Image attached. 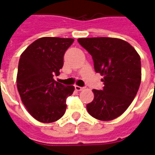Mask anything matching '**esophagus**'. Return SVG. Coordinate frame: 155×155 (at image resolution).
Returning <instances> with one entry per match:
<instances>
[{"instance_id":"1","label":"esophagus","mask_w":155,"mask_h":155,"mask_svg":"<svg viewBox=\"0 0 155 155\" xmlns=\"http://www.w3.org/2000/svg\"><path fill=\"white\" fill-rule=\"evenodd\" d=\"M74 89H75V91H81L84 90V87H81V86H79V85H75V86H74Z\"/></svg>"}]
</instances>
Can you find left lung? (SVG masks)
<instances>
[{
	"label": "left lung",
	"mask_w": 155,
	"mask_h": 155,
	"mask_svg": "<svg viewBox=\"0 0 155 155\" xmlns=\"http://www.w3.org/2000/svg\"><path fill=\"white\" fill-rule=\"evenodd\" d=\"M78 42L91 54L95 72L104 76V89L92 91L94 100L86 105L87 111L99 120H114L128 109L140 88V54L119 38H79Z\"/></svg>",
	"instance_id": "left-lung-1"
}]
</instances>
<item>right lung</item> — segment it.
Returning a JSON list of instances; mask_svg holds the SVG:
<instances>
[{"label": "right lung", "instance_id": "add662e5", "mask_svg": "<svg viewBox=\"0 0 155 155\" xmlns=\"http://www.w3.org/2000/svg\"><path fill=\"white\" fill-rule=\"evenodd\" d=\"M74 39L42 37L21 54L16 84L22 103L30 114L42 123H52L63 116L66 98L73 94V85L54 80L64 64L65 51Z\"/></svg>", "mask_w": 155, "mask_h": 155}]
</instances>
